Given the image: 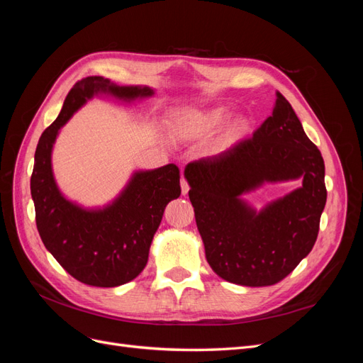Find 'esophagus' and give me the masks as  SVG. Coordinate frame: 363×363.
Listing matches in <instances>:
<instances>
[{"instance_id":"1","label":"esophagus","mask_w":363,"mask_h":363,"mask_svg":"<svg viewBox=\"0 0 363 363\" xmlns=\"http://www.w3.org/2000/svg\"><path fill=\"white\" fill-rule=\"evenodd\" d=\"M180 184H182V194H183V195L188 194V191H189V183H188V180H186L184 177H182Z\"/></svg>"}]
</instances>
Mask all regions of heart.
<instances>
[{
	"instance_id": "heart-1",
	"label": "heart",
	"mask_w": 363,
	"mask_h": 363,
	"mask_svg": "<svg viewBox=\"0 0 363 363\" xmlns=\"http://www.w3.org/2000/svg\"><path fill=\"white\" fill-rule=\"evenodd\" d=\"M227 113L221 111V108L206 113H186L182 119V128H184L186 131H211L213 128H218L219 125H223ZM245 128L247 124L244 121H238L235 125L238 133H242Z\"/></svg>"
}]
</instances>
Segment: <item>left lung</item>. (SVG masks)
<instances>
[{
    "label": "left lung",
    "mask_w": 363,
    "mask_h": 363,
    "mask_svg": "<svg viewBox=\"0 0 363 363\" xmlns=\"http://www.w3.org/2000/svg\"><path fill=\"white\" fill-rule=\"evenodd\" d=\"M272 115L252 136L184 169L206 259L242 286L281 281L309 255L327 200L324 160L279 91ZM303 177V186L256 214L238 195L263 181Z\"/></svg>",
    "instance_id": "8db88e82"
}]
</instances>
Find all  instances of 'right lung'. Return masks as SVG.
I'll list each match as a JSON object with an SVG mask.
<instances>
[{
	"label": "right lung",
	"mask_w": 363,
	"mask_h": 363,
	"mask_svg": "<svg viewBox=\"0 0 363 363\" xmlns=\"http://www.w3.org/2000/svg\"><path fill=\"white\" fill-rule=\"evenodd\" d=\"M98 92L124 100L152 94L148 87L116 86L103 77L77 82L65 98L62 112L39 139L30 189L42 242L62 268L89 286L115 288L145 268L164 207L182 194L180 169L169 163L136 172L123 195L104 211L87 212L65 200L52 177L51 148L59 128Z\"/></svg>",
	"instance_id": "add662e5"
}]
</instances>
